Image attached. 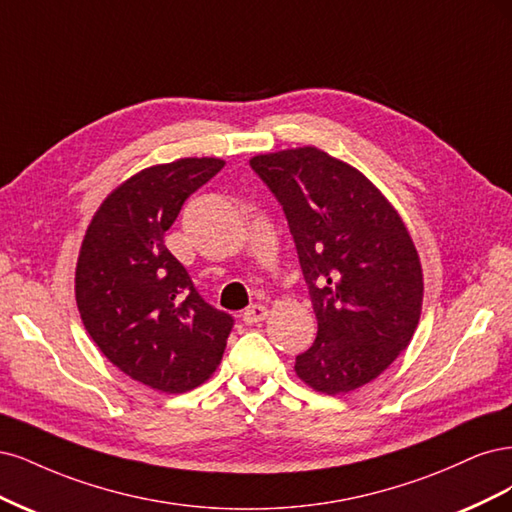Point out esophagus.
<instances>
[{"label": "esophagus", "mask_w": 512, "mask_h": 512, "mask_svg": "<svg viewBox=\"0 0 512 512\" xmlns=\"http://www.w3.org/2000/svg\"><path fill=\"white\" fill-rule=\"evenodd\" d=\"M266 317H268V308L263 306V304H253V306H249V308L244 310L242 321L246 325H255V323H261Z\"/></svg>", "instance_id": "obj_1"}]
</instances>
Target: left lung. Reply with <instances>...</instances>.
<instances>
[{"label": "left lung", "instance_id": "obj_1", "mask_svg": "<svg viewBox=\"0 0 512 512\" xmlns=\"http://www.w3.org/2000/svg\"><path fill=\"white\" fill-rule=\"evenodd\" d=\"M285 210L317 315L295 357L315 391L349 393L385 372L421 319L423 270L402 217L357 168L317 146L251 157Z\"/></svg>", "mask_w": 512, "mask_h": 512}]
</instances>
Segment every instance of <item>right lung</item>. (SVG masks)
Returning <instances> with one entry per match:
<instances>
[{
	"instance_id": "right-lung-1",
	"label": "right lung",
	"mask_w": 512,
	"mask_h": 512,
	"mask_svg": "<svg viewBox=\"0 0 512 512\" xmlns=\"http://www.w3.org/2000/svg\"><path fill=\"white\" fill-rule=\"evenodd\" d=\"M225 166L183 157L129 176L97 208L76 263L82 325L110 364L163 393H185L219 368L234 319L195 291L163 236L187 197Z\"/></svg>"
}]
</instances>
